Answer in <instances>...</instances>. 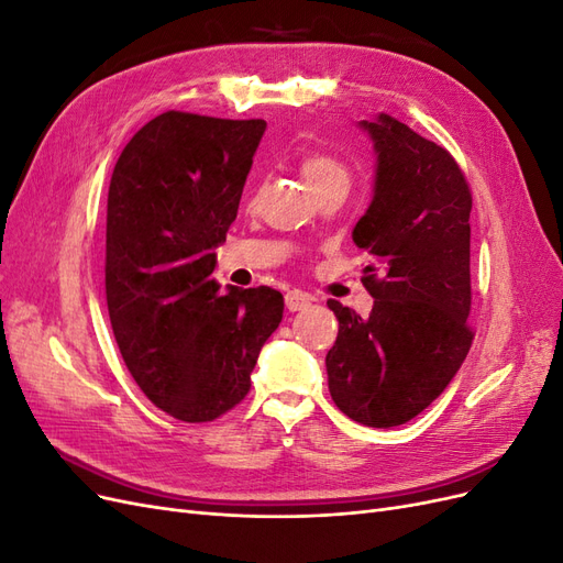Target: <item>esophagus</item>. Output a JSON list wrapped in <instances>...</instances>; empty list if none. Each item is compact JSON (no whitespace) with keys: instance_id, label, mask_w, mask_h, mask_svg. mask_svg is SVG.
Segmentation results:
<instances>
[{"instance_id":"34e87169","label":"esophagus","mask_w":563,"mask_h":563,"mask_svg":"<svg viewBox=\"0 0 563 563\" xmlns=\"http://www.w3.org/2000/svg\"><path fill=\"white\" fill-rule=\"evenodd\" d=\"M284 302H286L288 312H298L302 308H308V305L312 302V296L310 294H302V291H288L284 296Z\"/></svg>"}]
</instances>
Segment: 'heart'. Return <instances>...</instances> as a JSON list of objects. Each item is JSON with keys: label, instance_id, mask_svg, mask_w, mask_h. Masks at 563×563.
I'll return each instance as SVG.
<instances>
[{"label": "heart", "instance_id": "heart-1", "mask_svg": "<svg viewBox=\"0 0 563 563\" xmlns=\"http://www.w3.org/2000/svg\"><path fill=\"white\" fill-rule=\"evenodd\" d=\"M300 176L312 195L329 190V187H343V190H347L350 185V168L340 159L327 155V152L305 155L300 159Z\"/></svg>", "mask_w": 563, "mask_h": 563}]
</instances>
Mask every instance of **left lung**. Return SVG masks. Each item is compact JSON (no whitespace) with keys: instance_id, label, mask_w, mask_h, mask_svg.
<instances>
[{"instance_id":"1","label":"left lung","mask_w":563,"mask_h":563,"mask_svg":"<svg viewBox=\"0 0 563 563\" xmlns=\"http://www.w3.org/2000/svg\"><path fill=\"white\" fill-rule=\"evenodd\" d=\"M378 152L376 192L352 240L364 249L373 310L338 300L327 354L335 406L366 428H397L424 411L465 362L470 327V183L451 152L380 114L362 122Z\"/></svg>"}]
</instances>
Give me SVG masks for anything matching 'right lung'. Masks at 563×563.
<instances>
[{"label": "right lung", "mask_w": 563, "mask_h": 563, "mask_svg": "<svg viewBox=\"0 0 563 563\" xmlns=\"http://www.w3.org/2000/svg\"><path fill=\"white\" fill-rule=\"evenodd\" d=\"M265 119L168 110L119 155L106 228V298L122 360L143 395L183 422L242 404L284 298L213 279Z\"/></svg>", "instance_id": "obj_1"}]
</instances>
